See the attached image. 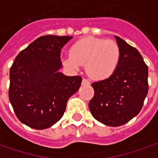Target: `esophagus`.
Masks as SVG:
<instances>
[{"label": "esophagus", "mask_w": 158, "mask_h": 158, "mask_svg": "<svg viewBox=\"0 0 158 158\" xmlns=\"http://www.w3.org/2000/svg\"><path fill=\"white\" fill-rule=\"evenodd\" d=\"M90 82L88 81V79H82V84H85V85H88Z\"/></svg>", "instance_id": "34e87169"}]
</instances>
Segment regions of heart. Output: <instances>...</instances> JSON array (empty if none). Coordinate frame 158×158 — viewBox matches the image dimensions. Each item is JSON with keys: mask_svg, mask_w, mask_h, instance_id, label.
<instances>
[{"mask_svg": "<svg viewBox=\"0 0 158 158\" xmlns=\"http://www.w3.org/2000/svg\"><path fill=\"white\" fill-rule=\"evenodd\" d=\"M119 59L120 48L116 41L88 36L72 45L63 63L73 71L86 65V73L92 79L103 80L115 72Z\"/></svg>", "mask_w": 158, "mask_h": 158, "instance_id": "b5f03b06", "label": "heart"}]
</instances>
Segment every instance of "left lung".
I'll return each instance as SVG.
<instances>
[{
    "instance_id": "1",
    "label": "left lung",
    "mask_w": 158,
    "mask_h": 158,
    "mask_svg": "<svg viewBox=\"0 0 158 158\" xmlns=\"http://www.w3.org/2000/svg\"><path fill=\"white\" fill-rule=\"evenodd\" d=\"M120 48L118 65L106 79L93 83L89 102L93 117L109 127H119L141 111L148 91V66L139 51L116 36Z\"/></svg>"
}]
</instances>
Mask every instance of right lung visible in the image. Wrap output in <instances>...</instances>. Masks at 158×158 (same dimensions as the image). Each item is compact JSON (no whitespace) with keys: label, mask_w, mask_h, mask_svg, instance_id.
Instances as JSON below:
<instances>
[{"label":"right lung","mask_w":158,"mask_h":158,"mask_svg":"<svg viewBox=\"0 0 158 158\" xmlns=\"http://www.w3.org/2000/svg\"><path fill=\"white\" fill-rule=\"evenodd\" d=\"M72 36L45 35L17 56L10 71L9 97L23 124L34 129L52 127L64 113L67 101L82 78L58 72L61 49Z\"/></svg>","instance_id":"1"}]
</instances>
